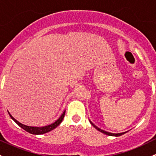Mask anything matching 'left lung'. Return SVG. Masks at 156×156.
I'll return each mask as SVG.
<instances>
[{"label":"left lung","instance_id":"left-lung-1","mask_svg":"<svg viewBox=\"0 0 156 156\" xmlns=\"http://www.w3.org/2000/svg\"><path fill=\"white\" fill-rule=\"evenodd\" d=\"M90 121V120H89ZM90 123L91 124V125H93V126H94V127H95L96 129H97V130H98L99 131H100V132H102V133H104V134H106V135H108V136H121V135H122V134H124V133H127V132H123V133H110V132H107V131H106V130H102V129H100V128H99L98 127H97L95 125H94V124L92 123V122H90Z\"/></svg>","mask_w":156,"mask_h":156}]
</instances>
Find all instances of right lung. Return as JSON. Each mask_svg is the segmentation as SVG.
<instances>
[{
  "label": "right lung",
  "instance_id": "add662e5",
  "mask_svg": "<svg viewBox=\"0 0 156 156\" xmlns=\"http://www.w3.org/2000/svg\"><path fill=\"white\" fill-rule=\"evenodd\" d=\"M8 113H9V115H10L11 119H12V120H13L14 122H15L20 127H22V128L24 129L26 131L29 132V133H31V134L37 135V134H44V133H48V132L51 131L52 130H53V129L56 128V127L59 126V125H60L61 122H62V120H63V118H64V116H65L66 110L63 112V113L61 115L60 117H59V119L56 121V122H53V123L51 124V125H47V126H44V127H32V126H28V125H23V124L19 122L17 120H16V119H14L12 115H11L10 113L9 112H8Z\"/></svg>",
  "mask_w": 156,
  "mask_h": 156
}]
</instances>
